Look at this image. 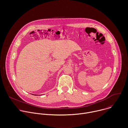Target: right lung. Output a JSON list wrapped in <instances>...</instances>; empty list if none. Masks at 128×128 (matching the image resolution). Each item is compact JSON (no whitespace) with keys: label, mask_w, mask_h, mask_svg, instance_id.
I'll list each match as a JSON object with an SVG mask.
<instances>
[{"label":"right lung","mask_w":128,"mask_h":128,"mask_svg":"<svg viewBox=\"0 0 128 128\" xmlns=\"http://www.w3.org/2000/svg\"><path fill=\"white\" fill-rule=\"evenodd\" d=\"M34 96H37V95H34Z\"/></svg>","instance_id":"obj_1"}]
</instances>
